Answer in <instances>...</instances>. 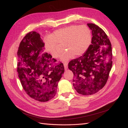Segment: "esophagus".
<instances>
[{
	"label": "esophagus",
	"instance_id": "34e87169",
	"mask_svg": "<svg viewBox=\"0 0 128 128\" xmlns=\"http://www.w3.org/2000/svg\"><path fill=\"white\" fill-rule=\"evenodd\" d=\"M64 66L65 70H66L68 69V62H64Z\"/></svg>",
	"mask_w": 128,
	"mask_h": 128
}]
</instances>
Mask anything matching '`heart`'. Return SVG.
Returning <instances> with one entry per match:
<instances>
[{
    "instance_id": "b5f03b06",
    "label": "heart",
    "mask_w": 128,
    "mask_h": 128,
    "mask_svg": "<svg viewBox=\"0 0 128 128\" xmlns=\"http://www.w3.org/2000/svg\"><path fill=\"white\" fill-rule=\"evenodd\" d=\"M92 43V34L87 26L72 25L54 31L44 40L46 50L54 58H58L61 53L59 45L64 44L66 51L62 54L61 60L66 62L76 56H83Z\"/></svg>"
}]
</instances>
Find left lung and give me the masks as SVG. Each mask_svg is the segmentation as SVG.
Returning a JSON list of instances; mask_svg holds the SVG:
<instances>
[{"mask_svg": "<svg viewBox=\"0 0 128 128\" xmlns=\"http://www.w3.org/2000/svg\"><path fill=\"white\" fill-rule=\"evenodd\" d=\"M92 33V44L80 58L68 64L74 74L73 86L82 95L97 93L107 83L112 66V45L107 35L94 24H88Z\"/></svg>", "mask_w": 128, "mask_h": 128, "instance_id": "8db88e82", "label": "left lung"}]
</instances>
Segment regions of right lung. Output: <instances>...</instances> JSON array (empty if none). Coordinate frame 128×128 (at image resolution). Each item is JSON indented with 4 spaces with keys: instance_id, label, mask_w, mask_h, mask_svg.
<instances>
[{
    "instance_id": "1",
    "label": "right lung",
    "mask_w": 128,
    "mask_h": 128,
    "mask_svg": "<svg viewBox=\"0 0 128 128\" xmlns=\"http://www.w3.org/2000/svg\"><path fill=\"white\" fill-rule=\"evenodd\" d=\"M44 49L40 34L32 31L21 40L17 53V72L22 88L30 97L40 102L55 96L64 72L63 64L58 63Z\"/></svg>"
}]
</instances>
